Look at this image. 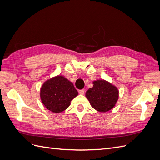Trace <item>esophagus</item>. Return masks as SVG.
Instances as JSON below:
<instances>
[{"label": "esophagus", "mask_w": 160, "mask_h": 160, "mask_svg": "<svg viewBox=\"0 0 160 160\" xmlns=\"http://www.w3.org/2000/svg\"><path fill=\"white\" fill-rule=\"evenodd\" d=\"M79 93L81 94V95H83L85 93V89L79 90Z\"/></svg>", "instance_id": "1"}]
</instances>
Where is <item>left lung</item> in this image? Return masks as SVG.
Masks as SVG:
<instances>
[{"label": "left lung", "mask_w": 160, "mask_h": 160, "mask_svg": "<svg viewBox=\"0 0 160 160\" xmlns=\"http://www.w3.org/2000/svg\"><path fill=\"white\" fill-rule=\"evenodd\" d=\"M93 84L85 93L92 108L103 113L113 109L119 98L117 87L104 79L94 81Z\"/></svg>", "instance_id": "obj_1"}]
</instances>
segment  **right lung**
<instances>
[{
  "label": "right lung",
  "mask_w": 160,
  "mask_h": 160,
  "mask_svg": "<svg viewBox=\"0 0 160 160\" xmlns=\"http://www.w3.org/2000/svg\"><path fill=\"white\" fill-rule=\"evenodd\" d=\"M78 95L72 82L64 76L57 75L42 84L40 97L43 105L52 113H61L69 107L71 101Z\"/></svg>",
  "instance_id": "obj_1"
}]
</instances>
